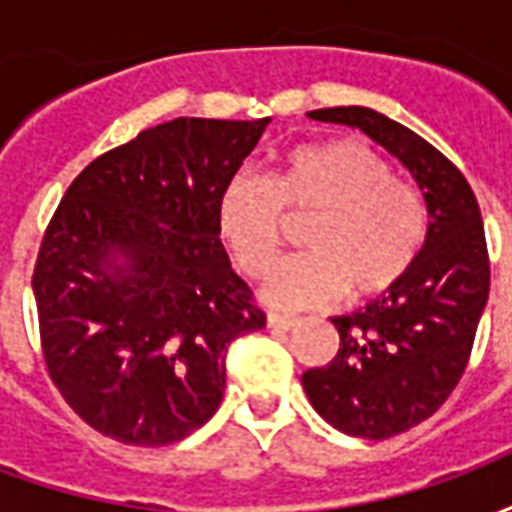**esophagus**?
I'll list each match as a JSON object with an SVG mask.
<instances>
[{"mask_svg":"<svg viewBox=\"0 0 512 512\" xmlns=\"http://www.w3.org/2000/svg\"><path fill=\"white\" fill-rule=\"evenodd\" d=\"M268 329H277V332H288V329H293L296 323H299V318H293V315H279V312H268Z\"/></svg>","mask_w":512,"mask_h":512,"instance_id":"34e87169","label":"esophagus"}]
</instances>
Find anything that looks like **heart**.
<instances>
[{"label": "heart", "mask_w": 512, "mask_h": 512, "mask_svg": "<svg viewBox=\"0 0 512 512\" xmlns=\"http://www.w3.org/2000/svg\"><path fill=\"white\" fill-rule=\"evenodd\" d=\"M312 216L301 246L268 277L277 307H318L340 293L370 299L392 290L414 266L428 235V208L395 169L356 139L312 142L279 158L274 178L241 172L219 194V227L238 266L263 277L274 266L285 214Z\"/></svg>", "instance_id": "heart-1"}]
</instances>
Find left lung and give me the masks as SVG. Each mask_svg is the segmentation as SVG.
Wrapping results in <instances>:
<instances>
[{"label": "left lung", "mask_w": 512, "mask_h": 512, "mask_svg": "<svg viewBox=\"0 0 512 512\" xmlns=\"http://www.w3.org/2000/svg\"><path fill=\"white\" fill-rule=\"evenodd\" d=\"M307 117L359 128L411 172L428 205V235L406 277L365 310L332 318L337 354L301 376L332 428L389 439L428 419L466 370L491 285L483 216L461 169L376 109L334 106Z\"/></svg>", "instance_id": "left-lung-1"}]
</instances>
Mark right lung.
Segmentation results:
<instances>
[{
    "instance_id": "add662e5",
    "label": "right lung",
    "mask_w": 512,
    "mask_h": 512,
    "mask_svg": "<svg viewBox=\"0 0 512 512\" xmlns=\"http://www.w3.org/2000/svg\"><path fill=\"white\" fill-rule=\"evenodd\" d=\"M271 117H175L73 180L35 263L43 359L109 439L164 447L216 414L227 345L266 326L219 241V194Z\"/></svg>"
}]
</instances>
